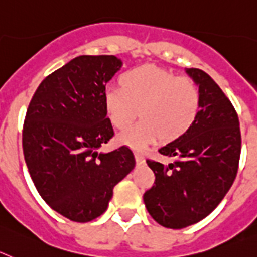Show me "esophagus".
<instances>
[{"label":"esophagus","mask_w":257,"mask_h":257,"mask_svg":"<svg viewBox=\"0 0 257 257\" xmlns=\"http://www.w3.org/2000/svg\"><path fill=\"white\" fill-rule=\"evenodd\" d=\"M136 162H137V164H144L145 163V156L144 154L141 153H136Z\"/></svg>","instance_id":"esophagus-1"}]
</instances>
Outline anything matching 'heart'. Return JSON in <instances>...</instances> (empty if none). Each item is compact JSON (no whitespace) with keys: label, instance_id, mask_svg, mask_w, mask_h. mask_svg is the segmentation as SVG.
<instances>
[{"label":"heart","instance_id":"1","mask_svg":"<svg viewBox=\"0 0 257 257\" xmlns=\"http://www.w3.org/2000/svg\"><path fill=\"white\" fill-rule=\"evenodd\" d=\"M121 86H107L103 107L115 128L124 129L137 117L142 119L117 136V141L142 150L158 141L176 140L186 133L200 111V91L195 82L176 76L154 64L131 68L120 77Z\"/></svg>","mask_w":257,"mask_h":257}]
</instances>
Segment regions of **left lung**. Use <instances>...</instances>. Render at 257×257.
<instances>
[{"instance_id": "left-lung-1", "label": "left lung", "mask_w": 257, "mask_h": 257, "mask_svg": "<svg viewBox=\"0 0 257 257\" xmlns=\"http://www.w3.org/2000/svg\"><path fill=\"white\" fill-rule=\"evenodd\" d=\"M186 73L199 86V115L184 136L159 149L175 162L147 160L155 182L144 194L145 206L169 229L196 224L220 204L235 180L242 144L238 115L224 91L199 68Z\"/></svg>"}]
</instances>
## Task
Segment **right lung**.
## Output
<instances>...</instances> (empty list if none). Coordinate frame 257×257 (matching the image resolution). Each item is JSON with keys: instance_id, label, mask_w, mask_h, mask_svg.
Wrapping results in <instances>:
<instances>
[{"instance_id": "right-lung-1", "label": "right lung", "mask_w": 257, "mask_h": 257, "mask_svg": "<svg viewBox=\"0 0 257 257\" xmlns=\"http://www.w3.org/2000/svg\"><path fill=\"white\" fill-rule=\"evenodd\" d=\"M121 66L115 55L73 58L45 77L27 110V168L42 199L71 221L101 216L115 185L136 166L126 146L98 153L113 136L103 91Z\"/></svg>"}]
</instances>
